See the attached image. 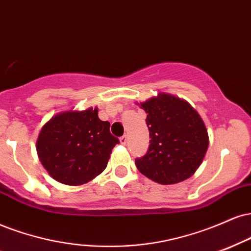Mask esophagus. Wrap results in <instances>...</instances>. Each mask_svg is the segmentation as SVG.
<instances>
[{
	"label": "esophagus",
	"mask_w": 251,
	"mask_h": 251,
	"mask_svg": "<svg viewBox=\"0 0 251 251\" xmlns=\"http://www.w3.org/2000/svg\"><path fill=\"white\" fill-rule=\"evenodd\" d=\"M120 143H122V145H126V143H127V137H126V135H123V137L120 138Z\"/></svg>",
	"instance_id": "1"
}]
</instances>
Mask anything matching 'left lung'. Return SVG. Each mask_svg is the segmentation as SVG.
<instances>
[{
	"label": "left lung",
	"mask_w": 251,
	"mask_h": 251,
	"mask_svg": "<svg viewBox=\"0 0 251 251\" xmlns=\"http://www.w3.org/2000/svg\"><path fill=\"white\" fill-rule=\"evenodd\" d=\"M140 107L147 113L151 140L146 154L135 159L139 172L160 185L191 177L209 144L200 114L186 100L168 93L140 102Z\"/></svg>",
	"instance_id": "left-lung-1"
}]
</instances>
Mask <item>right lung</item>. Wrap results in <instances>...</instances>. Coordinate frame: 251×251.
<instances>
[{"label":"right lung","mask_w":251,"mask_h":251,"mask_svg":"<svg viewBox=\"0 0 251 251\" xmlns=\"http://www.w3.org/2000/svg\"><path fill=\"white\" fill-rule=\"evenodd\" d=\"M119 139L110 123L98 118V108L65 111L53 116L39 132L36 150L42 165L60 183L79 186L106 168Z\"/></svg>","instance_id":"obj_1"}]
</instances>
